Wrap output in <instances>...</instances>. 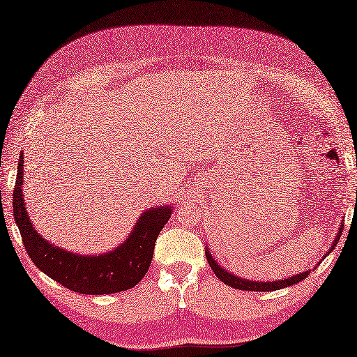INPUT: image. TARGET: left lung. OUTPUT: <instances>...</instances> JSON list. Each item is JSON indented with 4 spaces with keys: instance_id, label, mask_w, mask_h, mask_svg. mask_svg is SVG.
Segmentation results:
<instances>
[{
    "instance_id": "obj_1",
    "label": "left lung",
    "mask_w": 357,
    "mask_h": 357,
    "mask_svg": "<svg viewBox=\"0 0 357 357\" xmlns=\"http://www.w3.org/2000/svg\"><path fill=\"white\" fill-rule=\"evenodd\" d=\"M340 230H342V227H340ZM340 230L337 233L335 242H333L330 252L336 247L337 241L340 239ZM206 256H207V261L210 264L211 270L215 271V275L219 279H221L224 284L230 285L233 288H238V290H247V291H275V290H280V288H285V287H290V285H294V284L301 282V280H304L308 276V273H310V271L299 273V275H294V276L288 278V279H280V280H276V282H275V280H271V282H256V280L241 279L238 276L231 275V273H229L227 270H224L221 265L216 264V261L213 259V256H211V253L208 252V248H207V252H206Z\"/></svg>"
}]
</instances>
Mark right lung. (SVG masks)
Wrapping results in <instances>:
<instances>
[{
  "label": "right lung",
  "instance_id": "1",
  "mask_svg": "<svg viewBox=\"0 0 357 357\" xmlns=\"http://www.w3.org/2000/svg\"><path fill=\"white\" fill-rule=\"evenodd\" d=\"M22 165L24 156L21 153L13 188V218L26 252L38 268L69 290L81 294L126 291L146 276L158 234L172 215L169 206L144 211L127 241L113 252L100 256L75 255L52 245L35 231L22 198Z\"/></svg>",
  "mask_w": 357,
  "mask_h": 357
}]
</instances>
